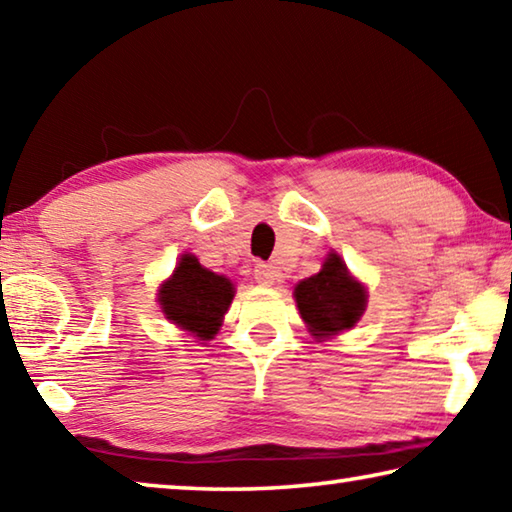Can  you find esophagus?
<instances>
[{
	"label": "esophagus",
	"mask_w": 512,
	"mask_h": 512,
	"mask_svg": "<svg viewBox=\"0 0 512 512\" xmlns=\"http://www.w3.org/2000/svg\"><path fill=\"white\" fill-rule=\"evenodd\" d=\"M275 277H277V273H275V268L273 266H268V264H257L255 266V280L259 282V284H273L275 282Z\"/></svg>",
	"instance_id": "1"
}]
</instances>
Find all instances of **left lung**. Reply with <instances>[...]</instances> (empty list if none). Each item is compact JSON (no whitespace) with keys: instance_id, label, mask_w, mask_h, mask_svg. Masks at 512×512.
Instances as JSON below:
<instances>
[{"instance_id":"left-lung-1","label":"left lung","mask_w":512,"mask_h":512,"mask_svg":"<svg viewBox=\"0 0 512 512\" xmlns=\"http://www.w3.org/2000/svg\"><path fill=\"white\" fill-rule=\"evenodd\" d=\"M300 316L314 336H332L357 325L366 309V289L354 282L339 255H329L323 271L296 287Z\"/></svg>"}]
</instances>
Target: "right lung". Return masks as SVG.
Segmentation results:
<instances>
[{"instance_id": "1", "label": "right lung", "mask_w": 512, "mask_h": 512, "mask_svg": "<svg viewBox=\"0 0 512 512\" xmlns=\"http://www.w3.org/2000/svg\"><path fill=\"white\" fill-rule=\"evenodd\" d=\"M232 296L235 291L230 280L207 271L196 262V257L185 255L171 280L162 284L158 300L169 320L207 341L219 332Z\"/></svg>"}]
</instances>
